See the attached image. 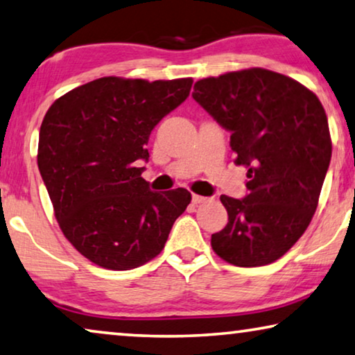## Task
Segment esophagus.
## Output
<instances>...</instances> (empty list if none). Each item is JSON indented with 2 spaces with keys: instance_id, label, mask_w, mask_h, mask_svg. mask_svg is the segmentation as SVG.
I'll return each mask as SVG.
<instances>
[{
  "instance_id": "obj_1",
  "label": "esophagus",
  "mask_w": 355,
  "mask_h": 355,
  "mask_svg": "<svg viewBox=\"0 0 355 355\" xmlns=\"http://www.w3.org/2000/svg\"><path fill=\"white\" fill-rule=\"evenodd\" d=\"M207 198H204V196H199V194H193V202L194 204H200V202H205Z\"/></svg>"
}]
</instances>
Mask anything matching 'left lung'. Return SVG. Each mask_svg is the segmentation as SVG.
Instances as JSON below:
<instances>
[{
    "mask_svg": "<svg viewBox=\"0 0 355 355\" xmlns=\"http://www.w3.org/2000/svg\"><path fill=\"white\" fill-rule=\"evenodd\" d=\"M193 98L231 132L234 162L247 167L245 198H220L228 225L211 234V248L241 268L279 260L313 220L330 166L320 100L295 79L264 68L200 79Z\"/></svg>",
    "mask_w": 355,
    "mask_h": 355,
    "instance_id": "8db88e82",
    "label": "left lung"
}]
</instances>
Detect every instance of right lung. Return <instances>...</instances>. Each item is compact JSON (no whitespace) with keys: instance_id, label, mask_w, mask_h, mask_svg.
Instances as JSON below:
<instances>
[{"instance_id":"add662e5","label":"right lung","mask_w":355,"mask_h":355,"mask_svg":"<svg viewBox=\"0 0 355 355\" xmlns=\"http://www.w3.org/2000/svg\"><path fill=\"white\" fill-rule=\"evenodd\" d=\"M191 78L107 76L57 98L42 119L38 168L71 245L127 271L157 257L191 202L184 188L155 193L141 178L151 130L189 95Z\"/></svg>"}]
</instances>
